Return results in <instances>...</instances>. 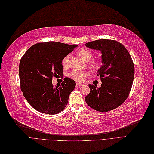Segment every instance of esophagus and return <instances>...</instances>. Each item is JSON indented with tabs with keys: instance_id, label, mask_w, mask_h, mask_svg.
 <instances>
[{
	"instance_id": "34e87169",
	"label": "esophagus",
	"mask_w": 154,
	"mask_h": 154,
	"mask_svg": "<svg viewBox=\"0 0 154 154\" xmlns=\"http://www.w3.org/2000/svg\"><path fill=\"white\" fill-rule=\"evenodd\" d=\"M76 86H78V87H80V86H83V84H81V83H80V82H77V83H76Z\"/></svg>"
}]
</instances>
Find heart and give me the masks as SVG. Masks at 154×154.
I'll return each instance as SVG.
<instances>
[{"mask_svg": "<svg viewBox=\"0 0 154 154\" xmlns=\"http://www.w3.org/2000/svg\"><path fill=\"white\" fill-rule=\"evenodd\" d=\"M78 55L81 59H82L83 60L86 61L91 60L93 56V53L86 48L80 49V50L78 51ZM69 58H70V55H66L63 58L61 63L64 67H66L68 66ZM101 64L102 62L101 61L99 60H93L90 63V66L93 69L99 68L100 67ZM68 75L77 81H82L84 80V79L88 75V72L86 71L74 70L69 73Z\"/></svg>", "mask_w": 154, "mask_h": 154, "instance_id": "b5f03b06", "label": "heart"}]
</instances>
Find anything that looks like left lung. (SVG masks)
Returning <instances> with one entry per match:
<instances>
[{"label":"left lung","instance_id":"left-lung-1","mask_svg":"<svg viewBox=\"0 0 154 154\" xmlns=\"http://www.w3.org/2000/svg\"><path fill=\"white\" fill-rule=\"evenodd\" d=\"M86 46L102 53L103 64L97 72L101 86L89 84L90 92L85 97L93 109L107 112L115 109L125 102L131 90L134 77V65L127 49L112 39H98Z\"/></svg>","mask_w":154,"mask_h":154}]
</instances>
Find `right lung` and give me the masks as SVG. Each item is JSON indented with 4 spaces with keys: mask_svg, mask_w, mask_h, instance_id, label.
I'll return each instance as SVG.
<instances>
[{
    "mask_svg": "<svg viewBox=\"0 0 154 154\" xmlns=\"http://www.w3.org/2000/svg\"><path fill=\"white\" fill-rule=\"evenodd\" d=\"M77 45L56 42L38 43L23 54L19 65L20 88L28 103L38 111L48 115L61 112L75 87L73 79L65 77L52 85L53 77L63 75V58Z\"/></svg>",
    "mask_w": 154,
    "mask_h": 154,
    "instance_id": "1",
    "label": "right lung"
}]
</instances>
